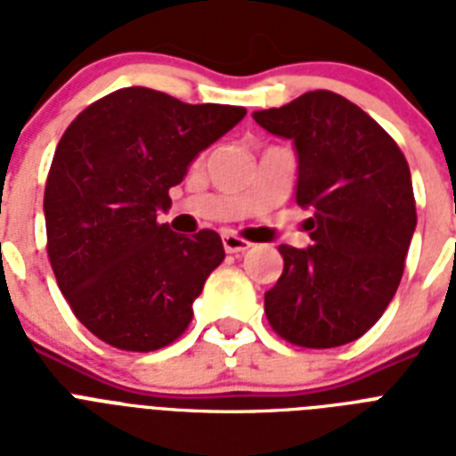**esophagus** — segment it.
Returning <instances> with one entry per match:
<instances>
[{
	"mask_svg": "<svg viewBox=\"0 0 456 456\" xmlns=\"http://www.w3.org/2000/svg\"><path fill=\"white\" fill-rule=\"evenodd\" d=\"M222 243H224L227 253H243V250L250 248V243L236 234H222Z\"/></svg>",
	"mask_w": 456,
	"mask_h": 456,
	"instance_id": "34e87169",
	"label": "esophagus"
}]
</instances>
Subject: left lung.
<instances>
[{"instance_id":"8db88e82","label":"left lung","mask_w":456,"mask_h":456,"mask_svg":"<svg viewBox=\"0 0 456 456\" xmlns=\"http://www.w3.org/2000/svg\"><path fill=\"white\" fill-rule=\"evenodd\" d=\"M253 118L293 139L296 203L312 213L310 248L279 246L284 272L265 293V314L293 346H346L381 319L403 279L417 227L410 165L374 118L329 89Z\"/></svg>"}]
</instances>
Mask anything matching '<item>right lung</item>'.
Returning a JSON list of instances; mask_svg holds the SVG:
<instances>
[{"label":"right lung","instance_id":"add662e5","mask_svg":"<svg viewBox=\"0 0 456 456\" xmlns=\"http://www.w3.org/2000/svg\"><path fill=\"white\" fill-rule=\"evenodd\" d=\"M243 106L184 103L125 87L89 103L63 132L45 186L46 256L70 310L130 353L170 346L224 260L217 232L182 236L158 222L170 189Z\"/></svg>","mask_w":456,"mask_h":456}]
</instances>
